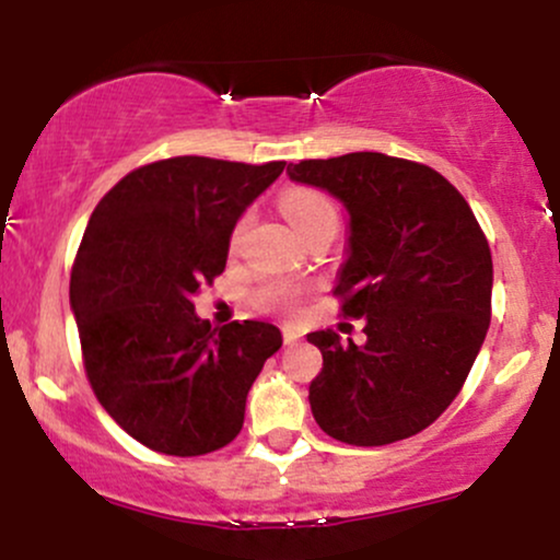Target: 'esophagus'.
Wrapping results in <instances>:
<instances>
[{
  "instance_id": "obj_1",
  "label": "esophagus",
  "mask_w": 560,
  "mask_h": 560,
  "mask_svg": "<svg viewBox=\"0 0 560 560\" xmlns=\"http://www.w3.org/2000/svg\"><path fill=\"white\" fill-rule=\"evenodd\" d=\"M284 342H287V345L300 342V331L292 329V326H284Z\"/></svg>"
}]
</instances>
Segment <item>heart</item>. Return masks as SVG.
I'll return each instance as SVG.
<instances>
[{
  "label": "heart",
  "instance_id": "obj_1",
  "mask_svg": "<svg viewBox=\"0 0 560 560\" xmlns=\"http://www.w3.org/2000/svg\"><path fill=\"white\" fill-rule=\"evenodd\" d=\"M279 208L289 221V226L298 231L300 236L311 234L313 229L324 226V223L337 221V210H334L331 199L316 189H287L279 199ZM292 298L294 292L284 284H268L258 292V302L262 307H281Z\"/></svg>",
  "mask_w": 560,
  "mask_h": 560
}]
</instances>
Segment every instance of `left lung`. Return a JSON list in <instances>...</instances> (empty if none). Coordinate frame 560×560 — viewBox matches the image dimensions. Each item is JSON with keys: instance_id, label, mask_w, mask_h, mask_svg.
Returning <instances> with one entry per match:
<instances>
[{"instance_id": "obj_1", "label": "left lung", "mask_w": 560, "mask_h": 560, "mask_svg": "<svg viewBox=\"0 0 560 560\" xmlns=\"http://www.w3.org/2000/svg\"><path fill=\"white\" fill-rule=\"evenodd\" d=\"M289 182L329 191L347 210L334 292L365 318V342L331 329L311 382L313 419L358 447L419 434L464 387L490 329L492 255L460 191L429 165L350 152L287 165Z\"/></svg>"}]
</instances>
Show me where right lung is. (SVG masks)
Here are the masks:
<instances>
[{"instance_id":"right-lung-1","label":"right lung","mask_w":560,"mask_h":560,"mask_svg":"<svg viewBox=\"0 0 560 560\" xmlns=\"http://www.w3.org/2000/svg\"><path fill=\"white\" fill-rule=\"evenodd\" d=\"M284 165L160 160L120 178L89 218L70 276L86 376L115 423L155 453L229 445L281 347L266 320L210 329L191 298L223 273L236 223Z\"/></svg>"}]
</instances>
